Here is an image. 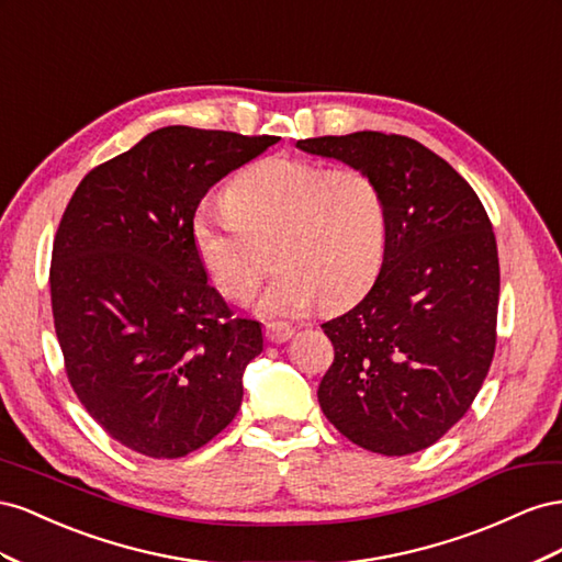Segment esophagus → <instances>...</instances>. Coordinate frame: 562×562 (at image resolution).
<instances>
[{
	"label": "esophagus",
	"mask_w": 562,
	"mask_h": 562,
	"mask_svg": "<svg viewBox=\"0 0 562 562\" xmlns=\"http://www.w3.org/2000/svg\"><path fill=\"white\" fill-rule=\"evenodd\" d=\"M263 334H266V339L270 344H284V341L292 339L294 327L286 325V323H266Z\"/></svg>",
	"instance_id": "esophagus-1"
}]
</instances>
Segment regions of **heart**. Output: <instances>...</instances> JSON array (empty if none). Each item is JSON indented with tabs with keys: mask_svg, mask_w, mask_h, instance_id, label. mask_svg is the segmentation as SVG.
Returning a JSON list of instances; mask_svg holds the SVG:
<instances>
[{
	"mask_svg": "<svg viewBox=\"0 0 562 562\" xmlns=\"http://www.w3.org/2000/svg\"><path fill=\"white\" fill-rule=\"evenodd\" d=\"M229 216L198 212L190 239L214 290L249 303L278 268L261 301L272 317H292L319 301L334 311L360 296L386 254L389 214L381 188L356 167L327 169L311 159L272 155L223 188Z\"/></svg>",
	"mask_w": 562,
	"mask_h": 562,
	"instance_id": "b5f03b06",
	"label": "heart"
}]
</instances>
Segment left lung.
Returning a JSON list of instances; mask_svg holds the SVG:
<instances>
[{
    "mask_svg": "<svg viewBox=\"0 0 562 562\" xmlns=\"http://www.w3.org/2000/svg\"><path fill=\"white\" fill-rule=\"evenodd\" d=\"M296 146L370 173L389 214L370 294L323 325L334 362L319 407L364 450L422 452L469 412L494 358L499 254L490 216L467 179L414 138L356 132Z\"/></svg>",
    "mask_w": 562,
    "mask_h": 562,
    "instance_id": "8db88e82",
    "label": "left lung"
}]
</instances>
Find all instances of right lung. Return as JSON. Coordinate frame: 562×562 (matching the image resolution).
I'll use <instances>...</instances> for the list:
<instances>
[{"label":"right lung","instance_id":"add662e5","mask_svg":"<svg viewBox=\"0 0 562 562\" xmlns=\"http://www.w3.org/2000/svg\"><path fill=\"white\" fill-rule=\"evenodd\" d=\"M278 140L165 126L91 169L63 212L49 286L66 374L143 457L200 450L243 405L261 325L206 284L190 223L206 190Z\"/></svg>","mask_w":562,"mask_h":562}]
</instances>
